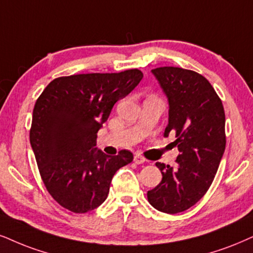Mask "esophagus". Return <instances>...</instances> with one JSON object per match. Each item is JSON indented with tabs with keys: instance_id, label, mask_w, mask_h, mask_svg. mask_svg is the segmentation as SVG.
Listing matches in <instances>:
<instances>
[{
	"instance_id": "esophagus-1",
	"label": "esophagus",
	"mask_w": 253,
	"mask_h": 253,
	"mask_svg": "<svg viewBox=\"0 0 253 253\" xmlns=\"http://www.w3.org/2000/svg\"><path fill=\"white\" fill-rule=\"evenodd\" d=\"M133 162H135L136 164H143L145 162V158L141 155H135V157H133Z\"/></svg>"
}]
</instances>
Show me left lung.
<instances>
[{
	"mask_svg": "<svg viewBox=\"0 0 253 253\" xmlns=\"http://www.w3.org/2000/svg\"><path fill=\"white\" fill-rule=\"evenodd\" d=\"M169 102L164 136L176 135L177 167L157 162L162 182L148 201L165 213H178L207 193L225 150V112L210 82L192 70L162 67L151 70Z\"/></svg>",
	"mask_w": 253,
	"mask_h": 253,
	"instance_id": "1",
	"label": "left lung"
}]
</instances>
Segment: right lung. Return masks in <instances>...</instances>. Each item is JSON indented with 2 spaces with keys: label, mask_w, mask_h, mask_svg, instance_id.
Wrapping results in <instances>:
<instances>
[{
  "label": "right lung",
  "mask_w": 253,
  "mask_h": 253,
  "mask_svg": "<svg viewBox=\"0 0 253 253\" xmlns=\"http://www.w3.org/2000/svg\"><path fill=\"white\" fill-rule=\"evenodd\" d=\"M142 79L138 69L71 75L51 81L37 98L30 144L43 183L61 207L75 213L98 208L116 171L132 162L129 150L108 156L96 141L115 103Z\"/></svg>",
  "instance_id": "1"
}]
</instances>
